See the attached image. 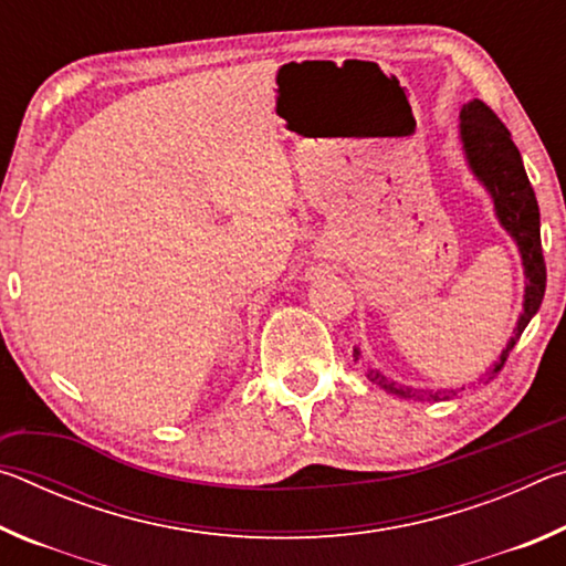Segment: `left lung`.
I'll use <instances>...</instances> for the list:
<instances>
[{"mask_svg": "<svg viewBox=\"0 0 566 566\" xmlns=\"http://www.w3.org/2000/svg\"><path fill=\"white\" fill-rule=\"evenodd\" d=\"M459 139H462L464 157L469 161V169L474 177L482 181L486 191L492 195L494 212L504 232L510 234L516 247H520L522 264H524V312L520 314L516 329L512 339L506 342L500 361L486 371V381L500 375L506 357L520 342L522 332L532 317L539 312V304L544 300V290H547V264H544L542 254V237H539V205H536L534 189L526 177L522 155L512 142L510 129L504 127L502 119L486 107L484 102H469L459 112ZM354 357L359 359V349H354ZM367 379L387 395H395L399 399H419V401H439L449 399L442 389H411L401 387L397 381L387 379L377 369H367Z\"/></svg>", "mask_w": 566, "mask_h": 566, "instance_id": "obj_1", "label": "left lung"}]
</instances>
